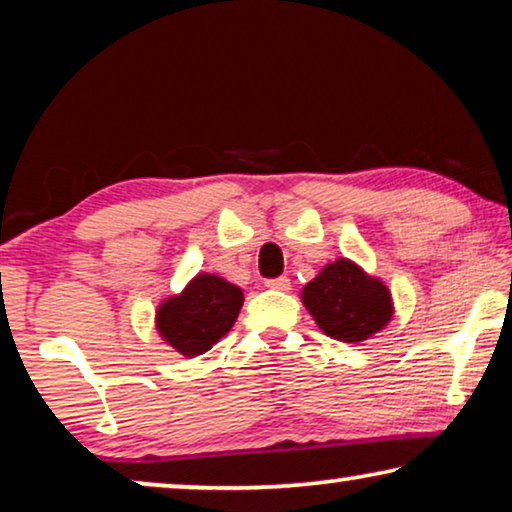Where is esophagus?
<instances>
[{
  "instance_id": "obj_1",
  "label": "esophagus",
  "mask_w": 512,
  "mask_h": 512,
  "mask_svg": "<svg viewBox=\"0 0 512 512\" xmlns=\"http://www.w3.org/2000/svg\"><path fill=\"white\" fill-rule=\"evenodd\" d=\"M265 286H268V289H275V291H289L291 289V279L289 277H275V279H268Z\"/></svg>"
}]
</instances>
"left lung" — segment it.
I'll return each instance as SVG.
<instances>
[{
    "mask_svg": "<svg viewBox=\"0 0 512 512\" xmlns=\"http://www.w3.org/2000/svg\"><path fill=\"white\" fill-rule=\"evenodd\" d=\"M300 298L321 331L340 342L368 340L394 314L387 286L347 258L328 263L305 284Z\"/></svg>",
    "mask_w": 512,
    "mask_h": 512,
    "instance_id": "obj_1",
    "label": "left lung"
}]
</instances>
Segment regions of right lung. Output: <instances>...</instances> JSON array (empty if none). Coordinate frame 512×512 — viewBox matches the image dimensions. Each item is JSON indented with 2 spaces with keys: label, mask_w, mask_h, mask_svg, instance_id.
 I'll return each instance as SVG.
<instances>
[{
  "label": "right lung",
  "mask_w": 512,
  "mask_h": 512,
  "mask_svg": "<svg viewBox=\"0 0 512 512\" xmlns=\"http://www.w3.org/2000/svg\"><path fill=\"white\" fill-rule=\"evenodd\" d=\"M242 303L240 286L200 272L179 296L160 303L156 328L167 345L193 359L212 349L233 328Z\"/></svg>",
  "instance_id": "add662e5"
}]
</instances>
